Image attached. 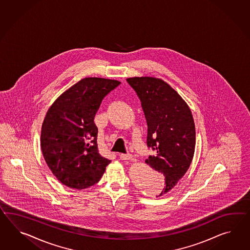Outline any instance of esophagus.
Instances as JSON below:
<instances>
[{
    "instance_id": "esophagus-1",
    "label": "esophagus",
    "mask_w": 250,
    "mask_h": 250,
    "mask_svg": "<svg viewBox=\"0 0 250 250\" xmlns=\"http://www.w3.org/2000/svg\"><path fill=\"white\" fill-rule=\"evenodd\" d=\"M120 159L125 160V161H130V160H133V155H131L129 153H126V154L122 153V154H120Z\"/></svg>"
}]
</instances>
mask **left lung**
<instances>
[{
    "instance_id": "left-lung-1",
    "label": "left lung",
    "mask_w": 250,
    "mask_h": 250,
    "mask_svg": "<svg viewBox=\"0 0 250 250\" xmlns=\"http://www.w3.org/2000/svg\"><path fill=\"white\" fill-rule=\"evenodd\" d=\"M137 93L148 125L147 146L156 151L146 163L165 177L167 193L184 176L194 155L196 134L189 105L168 83L152 77L127 79Z\"/></svg>"
}]
</instances>
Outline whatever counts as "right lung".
<instances>
[{
	"label": "right lung",
	"mask_w": 250,
	"mask_h": 250,
	"mask_svg": "<svg viewBox=\"0 0 250 250\" xmlns=\"http://www.w3.org/2000/svg\"><path fill=\"white\" fill-rule=\"evenodd\" d=\"M121 82L85 78L62 93L43 121L41 147L62 184L77 189L98 183L111 161L100 155L94 117L103 98Z\"/></svg>",
	"instance_id": "obj_1"
}]
</instances>
